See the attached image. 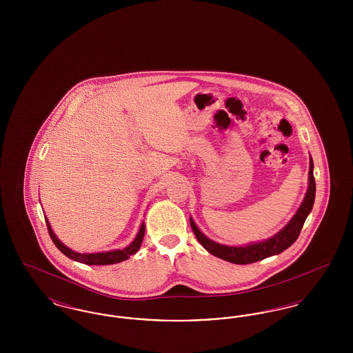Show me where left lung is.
I'll list each match as a JSON object with an SVG mask.
<instances>
[{
  "mask_svg": "<svg viewBox=\"0 0 353 353\" xmlns=\"http://www.w3.org/2000/svg\"><path fill=\"white\" fill-rule=\"evenodd\" d=\"M315 192H316V185H315V179H314V161L312 157L310 156V170H308V188L305 192V196L303 199L302 203L294 217L288 221L282 230L272 236H270L265 241L259 242H252L243 246H229V245H222L219 242H214L213 239L208 238L206 235L202 233L196 225V222L190 217V226L192 230L201 243L202 248L206 252H210L212 255L221 258L226 262L235 263V265H249L258 261H262L268 256H272L276 254L285 252L288 249L301 234L304 221L308 217V214L312 210L314 201H315Z\"/></svg>",
  "mask_w": 353,
  "mask_h": 353,
  "instance_id": "1",
  "label": "left lung"
}]
</instances>
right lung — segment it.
Instances as JSON below:
<instances>
[{"label":"right lung","mask_w":353,"mask_h":353,"mask_svg":"<svg viewBox=\"0 0 353 353\" xmlns=\"http://www.w3.org/2000/svg\"><path fill=\"white\" fill-rule=\"evenodd\" d=\"M46 219V225H48V229H49V234H50L51 239L54 242V245L58 248L59 252H63L66 256H68L70 259L72 261H77V262H81L84 265H94V266H104V265H115L119 262H123V261H127L131 255H134L136 252H139L140 246H141V242H143V238H144V233H145V225L144 222H141L140 228H139V232L134 236V241L124 249L121 250H110V252H78L71 250L70 248H68L66 245H63L58 238L55 233L52 232L51 229L50 222Z\"/></svg>","instance_id":"add662e5"}]
</instances>
